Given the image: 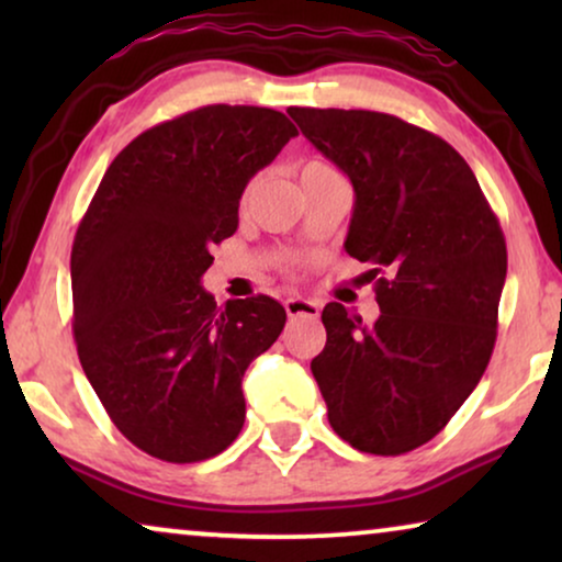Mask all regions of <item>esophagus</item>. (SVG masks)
<instances>
[{
  "mask_svg": "<svg viewBox=\"0 0 562 562\" xmlns=\"http://www.w3.org/2000/svg\"><path fill=\"white\" fill-rule=\"evenodd\" d=\"M283 306H286V314H289L291 319H296V317H310V319H317V317H319V304L314 302V299L289 296L286 302H283Z\"/></svg>",
  "mask_w": 562,
  "mask_h": 562,
  "instance_id": "esophagus-1",
  "label": "esophagus"
}]
</instances>
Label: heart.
<instances>
[{"label": "heart", "instance_id": "b5f03b06", "mask_svg": "<svg viewBox=\"0 0 562 562\" xmlns=\"http://www.w3.org/2000/svg\"><path fill=\"white\" fill-rule=\"evenodd\" d=\"M327 164H322V160H306V164L302 166V176L306 173H317V171H327Z\"/></svg>", "mask_w": 562, "mask_h": 562}]
</instances>
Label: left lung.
I'll use <instances>...</instances> for the list:
<instances>
[{"instance_id": "left-lung-1", "label": "left lung", "mask_w": 562, "mask_h": 562, "mask_svg": "<svg viewBox=\"0 0 562 562\" xmlns=\"http://www.w3.org/2000/svg\"><path fill=\"white\" fill-rule=\"evenodd\" d=\"M356 191L345 250L373 266L379 319L322 312L312 360L345 442L402 456L432 440L479 386L496 342L506 243L463 156L427 130L368 110L289 106Z\"/></svg>"}]
</instances>
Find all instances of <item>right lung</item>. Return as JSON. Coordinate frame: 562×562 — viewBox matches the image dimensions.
<instances>
[{"mask_svg": "<svg viewBox=\"0 0 562 562\" xmlns=\"http://www.w3.org/2000/svg\"><path fill=\"white\" fill-rule=\"evenodd\" d=\"M299 135L268 106H199L137 135L74 237V340L114 427L168 463H199L245 422L243 375L286 325L271 296L217 306L212 245L248 181Z\"/></svg>", "mask_w": 562, "mask_h": 562, "instance_id": "obj_1", "label": "right lung"}]
</instances>
